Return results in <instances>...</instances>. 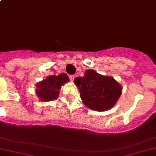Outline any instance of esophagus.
I'll list each match as a JSON object with an SVG mask.
<instances>
[{
  "label": "esophagus",
  "instance_id": "34e87169",
  "mask_svg": "<svg viewBox=\"0 0 156 156\" xmlns=\"http://www.w3.org/2000/svg\"><path fill=\"white\" fill-rule=\"evenodd\" d=\"M74 78H75V77H74V75H70V76H69V78H70V81H74Z\"/></svg>",
  "mask_w": 156,
  "mask_h": 156
}]
</instances>
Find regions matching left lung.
Instances as JSON below:
<instances>
[{
	"mask_svg": "<svg viewBox=\"0 0 156 156\" xmlns=\"http://www.w3.org/2000/svg\"><path fill=\"white\" fill-rule=\"evenodd\" d=\"M85 105L95 111H106L112 108L120 98L122 87L110 76L88 70L83 77L74 78Z\"/></svg>",
	"mask_w": 156,
	"mask_h": 156,
	"instance_id": "left-lung-1",
	"label": "left lung"
}]
</instances>
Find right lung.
<instances>
[{"label":"right lung","mask_w":156,"mask_h":156,"mask_svg":"<svg viewBox=\"0 0 156 156\" xmlns=\"http://www.w3.org/2000/svg\"><path fill=\"white\" fill-rule=\"evenodd\" d=\"M69 82L67 74H61L59 75L48 76L36 84V94L42 101H53L58 97L61 86Z\"/></svg>","instance_id":"add662e5"}]
</instances>
